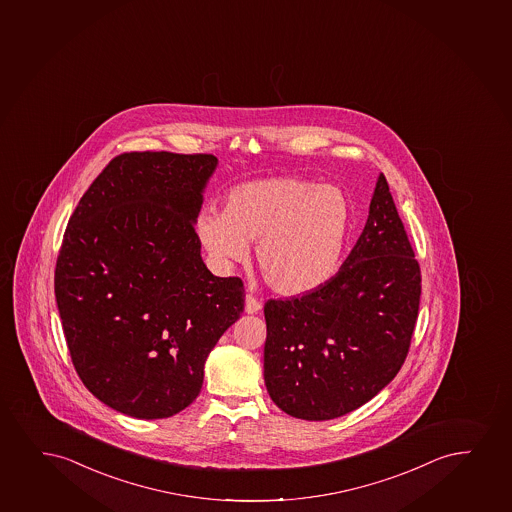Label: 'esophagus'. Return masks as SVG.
Here are the masks:
<instances>
[{
    "instance_id": "esophagus-1",
    "label": "esophagus",
    "mask_w": 512,
    "mask_h": 512,
    "mask_svg": "<svg viewBox=\"0 0 512 512\" xmlns=\"http://www.w3.org/2000/svg\"><path fill=\"white\" fill-rule=\"evenodd\" d=\"M261 308H263L261 301L254 298V296H251V294H247L246 303H244V311H246L247 315H254V313H259Z\"/></svg>"
}]
</instances>
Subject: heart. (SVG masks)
Returning <instances> with one entry per match:
<instances>
[{"instance_id": "b5f03b06", "label": "heart", "mask_w": 512, "mask_h": 512, "mask_svg": "<svg viewBox=\"0 0 512 512\" xmlns=\"http://www.w3.org/2000/svg\"><path fill=\"white\" fill-rule=\"evenodd\" d=\"M350 204L327 185L275 176L232 188L223 211L202 209L195 235L214 265L244 261L249 242L266 284L284 296H303L337 272L350 235Z\"/></svg>"}]
</instances>
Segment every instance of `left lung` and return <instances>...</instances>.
I'll return each instance as SVG.
<instances>
[{
    "instance_id": "8db88e82",
    "label": "left lung",
    "mask_w": 512,
    "mask_h": 512,
    "mask_svg": "<svg viewBox=\"0 0 512 512\" xmlns=\"http://www.w3.org/2000/svg\"><path fill=\"white\" fill-rule=\"evenodd\" d=\"M421 301V268L377 176L369 218L339 272L317 291L265 305V384L305 421L350 414L402 369Z\"/></svg>"
}]
</instances>
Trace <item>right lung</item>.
<instances>
[{"instance_id":"add662e5","label":"right lung","mask_w":512,"mask_h":512,"mask_svg":"<svg viewBox=\"0 0 512 512\" xmlns=\"http://www.w3.org/2000/svg\"><path fill=\"white\" fill-rule=\"evenodd\" d=\"M218 159L117 156L81 197L55 268L78 376L107 407L164 419L199 396L204 363L244 311L237 277H214L195 218Z\"/></svg>"}]
</instances>
